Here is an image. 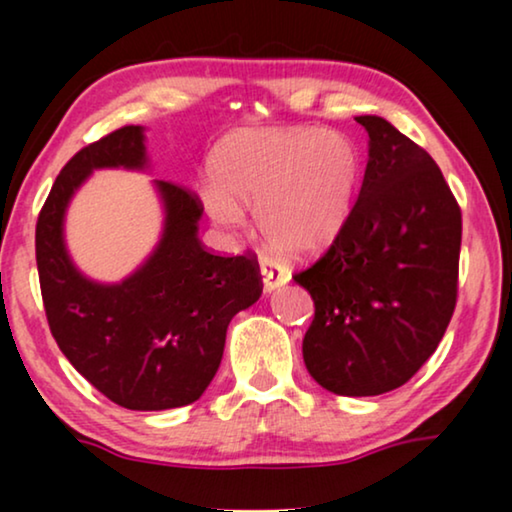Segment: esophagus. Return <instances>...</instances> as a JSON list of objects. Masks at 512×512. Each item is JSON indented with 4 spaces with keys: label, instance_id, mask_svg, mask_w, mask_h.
I'll return each mask as SVG.
<instances>
[{
    "label": "esophagus",
    "instance_id": "obj_1",
    "mask_svg": "<svg viewBox=\"0 0 512 512\" xmlns=\"http://www.w3.org/2000/svg\"><path fill=\"white\" fill-rule=\"evenodd\" d=\"M261 275H263L265 291H275L282 284L289 282V275H286V272L279 268L272 258H261Z\"/></svg>",
    "mask_w": 512,
    "mask_h": 512
}]
</instances>
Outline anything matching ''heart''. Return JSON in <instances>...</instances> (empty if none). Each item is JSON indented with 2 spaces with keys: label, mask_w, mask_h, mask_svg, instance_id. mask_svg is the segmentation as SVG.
<instances>
[{
  "label": "heart",
  "mask_w": 512,
  "mask_h": 512,
  "mask_svg": "<svg viewBox=\"0 0 512 512\" xmlns=\"http://www.w3.org/2000/svg\"><path fill=\"white\" fill-rule=\"evenodd\" d=\"M212 186L202 188L209 216L240 226L254 205L258 233L286 256H307L331 244L349 221L363 179V156L352 137L312 125L235 132L209 160Z\"/></svg>",
  "instance_id": "b5f03b06"
}]
</instances>
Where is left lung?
Segmentation results:
<instances>
[{
	"mask_svg": "<svg viewBox=\"0 0 512 512\" xmlns=\"http://www.w3.org/2000/svg\"><path fill=\"white\" fill-rule=\"evenodd\" d=\"M359 200L331 247L293 279L314 319L303 359L338 396L403 387L436 352L459 289L461 209L429 153L380 116Z\"/></svg>",
	"mask_w": 512,
	"mask_h": 512,
	"instance_id": "obj_1",
	"label": "left lung"
}]
</instances>
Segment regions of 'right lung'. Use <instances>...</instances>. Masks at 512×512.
Returning a JSON list of instances; mask_svg holds the SVG:
<instances>
[{
	"mask_svg": "<svg viewBox=\"0 0 512 512\" xmlns=\"http://www.w3.org/2000/svg\"><path fill=\"white\" fill-rule=\"evenodd\" d=\"M146 163L144 132L123 125L62 167L37 219V268L48 326L62 354L93 387L128 410L198 401L219 370L230 319L261 298L256 254L216 256L198 240L202 202L158 181L165 233L153 256L121 284H95L62 242L67 202L97 167Z\"/></svg>",
	"mask_w": 512,
	"mask_h": 512,
	"instance_id": "1",
	"label": "right lung"
}]
</instances>
